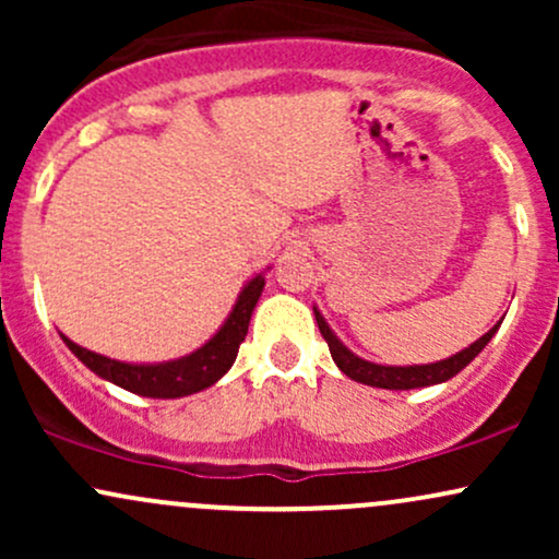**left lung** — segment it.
I'll return each instance as SVG.
<instances>
[{
    "label": "left lung",
    "mask_w": 559,
    "mask_h": 559,
    "mask_svg": "<svg viewBox=\"0 0 559 559\" xmlns=\"http://www.w3.org/2000/svg\"><path fill=\"white\" fill-rule=\"evenodd\" d=\"M312 312H316L320 333H323V338L329 342L331 357H333V362H336V368L342 370L344 376H349L352 381L365 383V386L391 389V391L436 386V383L449 381V378H454L460 370L467 368V365L476 360L480 352H484V346L493 338V333L499 331V325H502V320H499V323L493 325L489 333H484L478 342L465 346L463 352L447 357V360L428 362V365H378V362H370V360H362V357H357L355 352H352L349 346H346L342 338L331 331V325L325 323L323 316H320L318 307H312Z\"/></svg>",
    "instance_id": "obj_1"
}]
</instances>
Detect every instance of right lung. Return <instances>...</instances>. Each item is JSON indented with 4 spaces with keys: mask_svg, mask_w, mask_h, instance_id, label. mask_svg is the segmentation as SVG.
Instances as JSON below:
<instances>
[{
    "mask_svg": "<svg viewBox=\"0 0 559 559\" xmlns=\"http://www.w3.org/2000/svg\"><path fill=\"white\" fill-rule=\"evenodd\" d=\"M262 288H265V273L252 275V278L243 284L239 297H236L234 310L228 312L226 320H223V325L215 331V336L210 338V342H204L199 349L191 352V355L178 357V360H112V357L96 355L92 349H83V346L70 342L62 333L60 336L62 342L68 344V349L73 352L92 373L115 383V386L139 396H150V400H178V396H189L213 386V383H217L228 373L236 355H239L243 336H247L249 331V320H252L254 307H258Z\"/></svg>",
    "mask_w": 559,
    "mask_h": 559,
    "instance_id": "add662e5",
    "label": "right lung"
}]
</instances>
